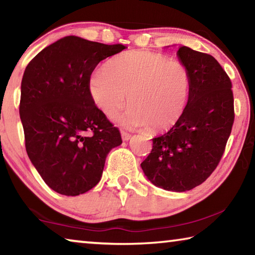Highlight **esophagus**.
<instances>
[{"label":"esophagus","instance_id":"34e87169","mask_svg":"<svg viewBox=\"0 0 255 255\" xmlns=\"http://www.w3.org/2000/svg\"><path fill=\"white\" fill-rule=\"evenodd\" d=\"M122 137H123V140H125V141H127V140H129V139H130V137H131V135H130V133H128V132H126V131H122Z\"/></svg>","mask_w":255,"mask_h":255}]
</instances>
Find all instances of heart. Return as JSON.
<instances>
[{
    "label": "heart",
    "instance_id": "b5f03b06",
    "mask_svg": "<svg viewBox=\"0 0 255 255\" xmlns=\"http://www.w3.org/2000/svg\"><path fill=\"white\" fill-rule=\"evenodd\" d=\"M191 90V73L183 63L143 50L116 56L89 81L90 96L108 118L123 109L128 96L130 107L120 122L150 132L169 131L180 123Z\"/></svg>",
    "mask_w": 255,
    "mask_h": 255
}]
</instances>
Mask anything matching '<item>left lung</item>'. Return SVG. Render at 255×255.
I'll return each instance as SVG.
<instances>
[{"instance_id":"left-lung-1","label":"left lung","mask_w":255,"mask_h":255,"mask_svg":"<svg viewBox=\"0 0 255 255\" xmlns=\"http://www.w3.org/2000/svg\"><path fill=\"white\" fill-rule=\"evenodd\" d=\"M178 57L192 76L188 109L174 128L153 138L140 166L154 185L183 192L205 182L217 167L235 115L232 82L221 64L187 46L180 47Z\"/></svg>"}]
</instances>
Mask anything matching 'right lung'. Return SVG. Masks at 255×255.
<instances>
[{
    "label": "right lung",
    "mask_w": 255,
    "mask_h": 255,
    "mask_svg": "<svg viewBox=\"0 0 255 255\" xmlns=\"http://www.w3.org/2000/svg\"><path fill=\"white\" fill-rule=\"evenodd\" d=\"M125 48L67 36L25 67L19 107L25 150L60 195L79 196L96 187L108 153L123 143L119 129L93 102L89 81L101 60Z\"/></svg>",
    "instance_id": "add662e5"
}]
</instances>
